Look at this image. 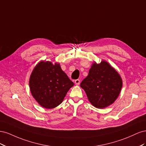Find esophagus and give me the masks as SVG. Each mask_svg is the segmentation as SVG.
<instances>
[{
    "instance_id": "obj_1",
    "label": "esophagus",
    "mask_w": 146,
    "mask_h": 146,
    "mask_svg": "<svg viewBox=\"0 0 146 146\" xmlns=\"http://www.w3.org/2000/svg\"><path fill=\"white\" fill-rule=\"evenodd\" d=\"M75 84H76V85H80V80H79V79H77V80H75Z\"/></svg>"
}]
</instances>
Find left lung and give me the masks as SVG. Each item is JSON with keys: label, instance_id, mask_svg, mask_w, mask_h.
<instances>
[{"label": "left lung", "instance_id": "obj_1", "mask_svg": "<svg viewBox=\"0 0 146 146\" xmlns=\"http://www.w3.org/2000/svg\"><path fill=\"white\" fill-rule=\"evenodd\" d=\"M80 86L94 107L104 108L116 100L122 89V80L115 69L102 61L99 64H92Z\"/></svg>", "mask_w": 146, "mask_h": 146}]
</instances>
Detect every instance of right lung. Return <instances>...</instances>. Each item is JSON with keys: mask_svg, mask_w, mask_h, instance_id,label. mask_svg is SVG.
Wrapping results in <instances>:
<instances>
[{"mask_svg": "<svg viewBox=\"0 0 146 146\" xmlns=\"http://www.w3.org/2000/svg\"><path fill=\"white\" fill-rule=\"evenodd\" d=\"M29 86L34 99L42 107L52 109L62 102L74 83L60 64L40 61L31 74Z\"/></svg>", "mask_w": 146, "mask_h": 146, "instance_id": "add662e5", "label": "right lung"}]
</instances>
